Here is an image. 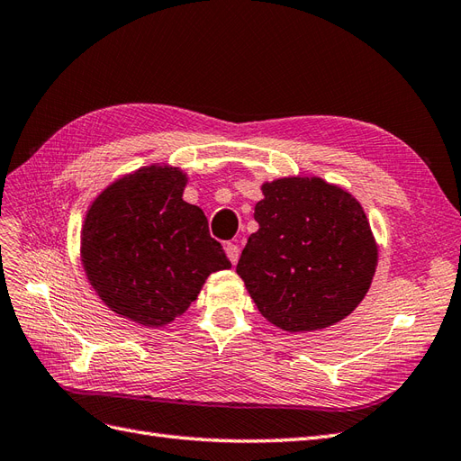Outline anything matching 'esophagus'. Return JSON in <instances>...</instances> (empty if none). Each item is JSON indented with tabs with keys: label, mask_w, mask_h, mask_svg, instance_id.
<instances>
[{
	"label": "esophagus",
	"mask_w": 461,
	"mask_h": 461,
	"mask_svg": "<svg viewBox=\"0 0 461 461\" xmlns=\"http://www.w3.org/2000/svg\"><path fill=\"white\" fill-rule=\"evenodd\" d=\"M226 255L231 260V265H235V262L240 260V247L235 245V243H228L226 245Z\"/></svg>",
	"instance_id": "1"
}]
</instances>
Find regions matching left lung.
Listing matches in <instances>:
<instances>
[{
    "label": "left lung",
    "instance_id": "obj_1",
    "mask_svg": "<svg viewBox=\"0 0 461 461\" xmlns=\"http://www.w3.org/2000/svg\"><path fill=\"white\" fill-rule=\"evenodd\" d=\"M238 274L262 317L287 332L346 319L369 292L378 249L361 204L321 177L262 185Z\"/></svg>",
    "mask_w": 461,
    "mask_h": 461
}]
</instances>
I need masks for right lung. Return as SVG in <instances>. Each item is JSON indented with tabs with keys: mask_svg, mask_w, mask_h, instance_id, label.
I'll use <instances>...</instances> for the list:
<instances>
[{
	"mask_svg": "<svg viewBox=\"0 0 461 461\" xmlns=\"http://www.w3.org/2000/svg\"><path fill=\"white\" fill-rule=\"evenodd\" d=\"M187 177L149 166L102 191L88 208L81 257L113 312L164 326L185 312L212 272L231 267L203 210L181 199Z\"/></svg>",
	"mask_w": 461,
	"mask_h": 461,
	"instance_id": "add662e5",
	"label": "right lung"
}]
</instances>
